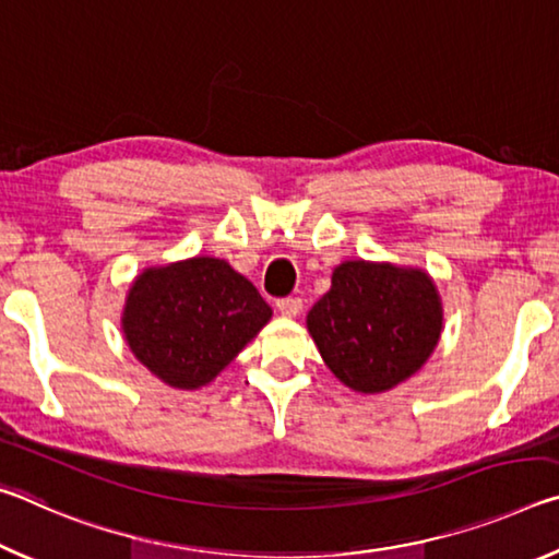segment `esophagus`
I'll return each instance as SVG.
<instances>
[{
	"label": "esophagus",
	"instance_id": "34e87169",
	"mask_svg": "<svg viewBox=\"0 0 559 559\" xmlns=\"http://www.w3.org/2000/svg\"><path fill=\"white\" fill-rule=\"evenodd\" d=\"M276 308L281 310V316L296 318L302 310V300L300 298H281V300H276Z\"/></svg>",
	"mask_w": 559,
	"mask_h": 559
}]
</instances>
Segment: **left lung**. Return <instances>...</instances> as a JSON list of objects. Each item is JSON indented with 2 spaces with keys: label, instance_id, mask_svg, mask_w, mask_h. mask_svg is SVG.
I'll list each match as a JSON object with an SVG mask.
<instances>
[{
  "label": "left lung",
  "instance_id": "obj_1",
  "mask_svg": "<svg viewBox=\"0 0 559 559\" xmlns=\"http://www.w3.org/2000/svg\"><path fill=\"white\" fill-rule=\"evenodd\" d=\"M306 323L340 382L380 394L421 370L441 337L443 310L421 269L345 261Z\"/></svg>",
  "mask_w": 559,
  "mask_h": 559
}]
</instances>
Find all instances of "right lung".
<instances>
[{"label":"right lung","instance_id":"right-lung-1","mask_svg":"<svg viewBox=\"0 0 559 559\" xmlns=\"http://www.w3.org/2000/svg\"><path fill=\"white\" fill-rule=\"evenodd\" d=\"M271 306L229 263L194 257L145 269L122 310L126 343L177 390L210 384L271 320Z\"/></svg>","mask_w":559,"mask_h":559}]
</instances>
